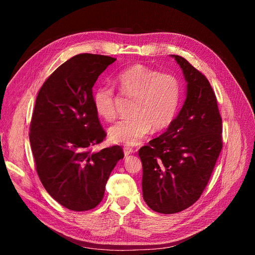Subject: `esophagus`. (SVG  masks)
<instances>
[{
	"instance_id": "esophagus-1",
	"label": "esophagus",
	"mask_w": 255,
	"mask_h": 255,
	"mask_svg": "<svg viewBox=\"0 0 255 255\" xmlns=\"http://www.w3.org/2000/svg\"><path fill=\"white\" fill-rule=\"evenodd\" d=\"M123 152H125V155L128 156V155H129V154L134 153L135 151L133 148H130V146H125V148H123Z\"/></svg>"
}]
</instances>
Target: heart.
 Returning <instances> with one entry per match:
<instances>
[{
	"instance_id": "obj_1",
	"label": "heart",
	"mask_w": 255,
	"mask_h": 255,
	"mask_svg": "<svg viewBox=\"0 0 255 255\" xmlns=\"http://www.w3.org/2000/svg\"><path fill=\"white\" fill-rule=\"evenodd\" d=\"M116 84L126 97L133 99L129 119L115 123L109 129L110 139L116 143L135 145L151 129L163 130L173 122L182 99V85L174 74L136 64L122 71ZM96 113L112 121L116 118L115 91L98 87L92 97Z\"/></svg>"
}]
</instances>
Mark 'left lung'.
Here are the masks:
<instances>
[{"mask_svg":"<svg viewBox=\"0 0 255 255\" xmlns=\"http://www.w3.org/2000/svg\"><path fill=\"white\" fill-rule=\"evenodd\" d=\"M187 82V96L164 134L138 151L142 195L151 210L174 214L201 197L222 149V119L206 76L173 55Z\"/></svg>","mask_w":255,"mask_h":255,"instance_id":"obj_1","label":"left lung"}]
</instances>
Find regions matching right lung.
Masks as SVG:
<instances>
[{
	"instance_id": "1",
	"label": "right lung",
	"mask_w": 255,
	"mask_h": 255,
	"mask_svg": "<svg viewBox=\"0 0 255 255\" xmlns=\"http://www.w3.org/2000/svg\"><path fill=\"white\" fill-rule=\"evenodd\" d=\"M116 58L79 54L60 65L36 98L29 142L38 176L68 210L84 212L102 201L105 185L125 154L120 145L91 152L106 137L92 102V87Z\"/></svg>"
}]
</instances>
